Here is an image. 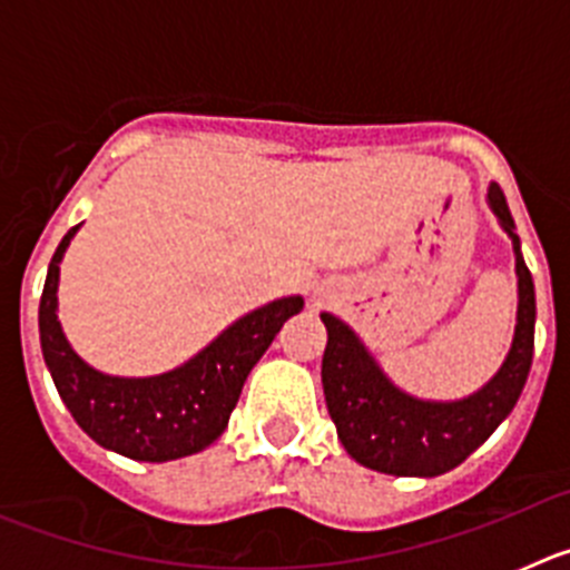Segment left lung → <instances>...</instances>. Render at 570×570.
Masks as SVG:
<instances>
[{
    "label": "left lung",
    "instance_id": "8db88e82",
    "mask_svg": "<svg viewBox=\"0 0 570 570\" xmlns=\"http://www.w3.org/2000/svg\"><path fill=\"white\" fill-rule=\"evenodd\" d=\"M488 203L500 216L517 254L520 308L511 351L482 391L460 402H422L387 382L374 356L336 316L322 314L328 345L322 356V387L342 445L360 465L394 476H440L488 440L520 400L533 360V279L513 234V219L500 185L488 188Z\"/></svg>",
    "mask_w": 570,
    "mask_h": 570
}]
</instances>
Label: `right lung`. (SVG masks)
I'll list each match as a JSON object with an SVG mask.
<instances>
[{
    "mask_svg": "<svg viewBox=\"0 0 570 570\" xmlns=\"http://www.w3.org/2000/svg\"><path fill=\"white\" fill-rule=\"evenodd\" d=\"M77 228L59 242L39 302L45 365L70 416L90 440L128 460L168 462L203 451L228 428L250 367L305 302L302 296H285L242 316L194 360L168 374L148 380L99 374L73 354L57 320L59 262Z\"/></svg>",
    "mask_w": 570,
    "mask_h": 570,
    "instance_id": "1",
    "label": "right lung"
}]
</instances>
